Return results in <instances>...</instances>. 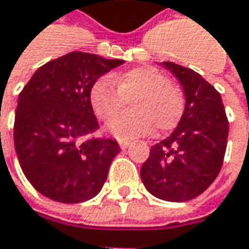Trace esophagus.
Returning a JSON list of instances; mask_svg holds the SVG:
<instances>
[{
	"label": "esophagus",
	"mask_w": 249,
	"mask_h": 249,
	"mask_svg": "<svg viewBox=\"0 0 249 249\" xmlns=\"http://www.w3.org/2000/svg\"><path fill=\"white\" fill-rule=\"evenodd\" d=\"M131 145V141H120V147L123 148V150H125L126 147H129Z\"/></svg>",
	"instance_id": "1"
}]
</instances>
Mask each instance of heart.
<instances>
[{
	"instance_id": "heart-1",
	"label": "heart",
	"mask_w": 249,
	"mask_h": 249,
	"mask_svg": "<svg viewBox=\"0 0 249 249\" xmlns=\"http://www.w3.org/2000/svg\"><path fill=\"white\" fill-rule=\"evenodd\" d=\"M98 79L89 92V102L99 120H111L125 107L132 111L115 117L109 132L120 140H131L151 132H167L178 124L184 111L181 90L153 66H138L114 77Z\"/></svg>"
}]
</instances>
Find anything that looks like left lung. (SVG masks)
I'll use <instances>...</instances> for the list:
<instances>
[{
    "label": "left lung",
    "instance_id": "1",
    "mask_svg": "<svg viewBox=\"0 0 249 249\" xmlns=\"http://www.w3.org/2000/svg\"><path fill=\"white\" fill-rule=\"evenodd\" d=\"M161 66L178 79L186 104L176 129L151 147L141 180L161 200L187 202L202 195L221 172L229 123L221 93L209 82L173 62Z\"/></svg>",
    "mask_w": 249,
    "mask_h": 249
}]
</instances>
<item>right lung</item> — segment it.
<instances>
[{
    "label": "right lung",
    "instance_id": "add662e5",
    "mask_svg": "<svg viewBox=\"0 0 249 249\" xmlns=\"http://www.w3.org/2000/svg\"><path fill=\"white\" fill-rule=\"evenodd\" d=\"M121 59L72 52L36 71L18 95L14 145L27 180L60 203L95 197L120 145L92 138L98 120L89 102L92 85L123 65Z\"/></svg>",
    "mask_w": 249,
    "mask_h": 249
}]
</instances>
